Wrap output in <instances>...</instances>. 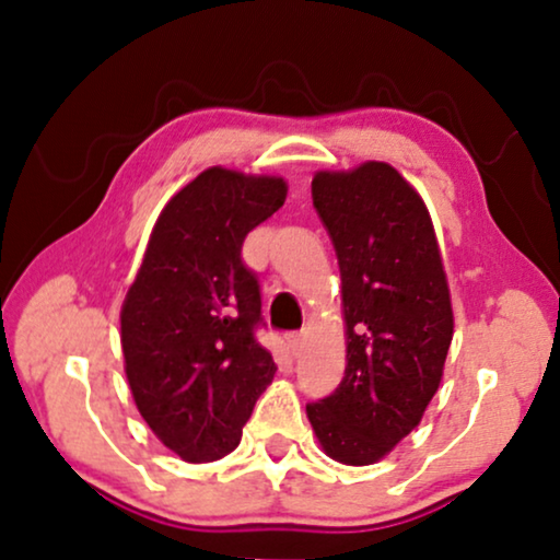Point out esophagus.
<instances>
[{"instance_id":"obj_1","label":"esophagus","mask_w":560,"mask_h":560,"mask_svg":"<svg viewBox=\"0 0 560 560\" xmlns=\"http://www.w3.org/2000/svg\"><path fill=\"white\" fill-rule=\"evenodd\" d=\"M288 347H290V351H293V354H298V351L305 347V334L303 331L301 334H288Z\"/></svg>"}]
</instances>
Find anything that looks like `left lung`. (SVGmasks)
Masks as SVG:
<instances>
[{"instance_id": "left-lung-1", "label": "left lung", "mask_w": 560, "mask_h": 560, "mask_svg": "<svg viewBox=\"0 0 560 560\" xmlns=\"http://www.w3.org/2000/svg\"><path fill=\"white\" fill-rule=\"evenodd\" d=\"M311 194L339 259L347 370L305 412L326 456L366 466L420 423L441 385L454 339L448 280L431 213L393 165L320 171Z\"/></svg>"}]
</instances>
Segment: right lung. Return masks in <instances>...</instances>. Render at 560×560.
Here are the masks:
<instances>
[{
  "label": "right lung",
  "mask_w": 560,
  "mask_h": 560,
  "mask_svg": "<svg viewBox=\"0 0 560 560\" xmlns=\"http://www.w3.org/2000/svg\"><path fill=\"white\" fill-rule=\"evenodd\" d=\"M288 183L209 167L152 229L121 305V351L135 405L183 462L232 454L278 366L257 341L262 298L242 262L252 229L285 203Z\"/></svg>",
  "instance_id": "obj_1"
}]
</instances>
